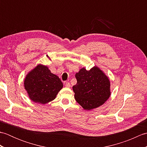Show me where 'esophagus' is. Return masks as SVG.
<instances>
[{
    "mask_svg": "<svg viewBox=\"0 0 147 147\" xmlns=\"http://www.w3.org/2000/svg\"><path fill=\"white\" fill-rule=\"evenodd\" d=\"M65 86H66V87H67V88H69V87L71 86V84H70L69 82H65Z\"/></svg>",
    "mask_w": 147,
    "mask_h": 147,
    "instance_id": "obj_1",
    "label": "esophagus"
}]
</instances>
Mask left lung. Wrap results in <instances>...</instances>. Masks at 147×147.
Wrapping results in <instances>:
<instances>
[{
  "mask_svg": "<svg viewBox=\"0 0 147 147\" xmlns=\"http://www.w3.org/2000/svg\"><path fill=\"white\" fill-rule=\"evenodd\" d=\"M77 83L73 86L76 102L85 109L98 107L111 95L110 81L97 66L87 71L82 68L75 75Z\"/></svg>",
  "mask_w": 147,
  "mask_h": 147,
  "instance_id": "1",
  "label": "left lung"
}]
</instances>
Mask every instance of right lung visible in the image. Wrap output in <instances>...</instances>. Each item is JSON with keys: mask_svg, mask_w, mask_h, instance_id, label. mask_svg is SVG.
I'll return each instance as SVG.
<instances>
[{"mask_svg": "<svg viewBox=\"0 0 147 147\" xmlns=\"http://www.w3.org/2000/svg\"><path fill=\"white\" fill-rule=\"evenodd\" d=\"M24 86L32 101L45 104L55 98L63 84L47 66L38 64L28 73Z\"/></svg>", "mask_w": 147, "mask_h": 147, "instance_id": "obj_1", "label": "right lung"}]
</instances>
